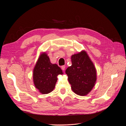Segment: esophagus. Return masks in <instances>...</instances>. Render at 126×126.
<instances>
[{
    "instance_id": "obj_1",
    "label": "esophagus",
    "mask_w": 126,
    "mask_h": 126,
    "mask_svg": "<svg viewBox=\"0 0 126 126\" xmlns=\"http://www.w3.org/2000/svg\"><path fill=\"white\" fill-rule=\"evenodd\" d=\"M61 68H62V69L63 70H65V68H66V66H62V67H61Z\"/></svg>"
}]
</instances>
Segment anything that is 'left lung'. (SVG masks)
Returning a JSON list of instances; mask_svg holds the SVG:
<instances>
[{
  "mask_svg": "<svg viewBox=\"0 0 126 126\" xmlns=\"http://www.w3.org/2000/svg\"><path fill=\"white\" fill-rule=\"evenodd\" d=\"M71 66L66 70L72 90L80 96L87 94L96 81V70L85 51L71 56Z\"/></svg>",
  "mask_w": 126,
  "mask_h": 126,
  "instance_id": "8db88e82",
  "label": "left lung"
}]
</instances>
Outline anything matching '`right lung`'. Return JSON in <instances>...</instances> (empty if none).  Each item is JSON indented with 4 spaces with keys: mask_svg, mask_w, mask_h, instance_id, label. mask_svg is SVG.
<instances>
[{
    "mask_svg": "<svg viewBox=\"0 0 126 126\" xmlns=\"http://www.w3.org/2000/svg\"><path fill=\"white\" fill-rule=\"evenodd\" d=\"M63 71L57 64L50 63L46 53L40 55L33 71L34 85L39 92L47 94L54 89L57 76L63 74Z\"/></svg>",
    "mask_w": 126,
    "mask_h": 126,
    "instance_id": "add662e5",
    "label": "right lung"
}]
</instances>
